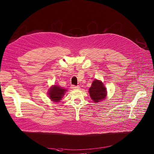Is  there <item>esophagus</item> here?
Returning a JSON list of instances; mask_svg holds the SVG:
<instances>
[{"label": "esophagus", "instance_id": "obj_1", "mask_svg": "<svg viewBox=\"0 0 154 154\" xmlns=\"http://www.w3.org/2000/svg\"><path fill=\"white\" fill-rule=\"evenodd\" d=\"M71 88H72V89H79L80 88V86H76L72 85V86H71Z\"/></svg>", "mask_w": 154, "mask_h": 154}]
</instances>
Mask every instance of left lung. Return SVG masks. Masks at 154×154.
I'll use <instances>...</instances> for the list:
<instances>
[{
	"mask_svg": "<svg viewBox=\"0 0 154 154\" xmlns=\"http://www.w3.org/2000/svg\"><path fill=\"white\" fill-rule=\"evenodd\" d=\"M91 98L94 103L103 101L107 96L106 88L101 80L95 79L89 89Z\"/></svg>",
	"mask_w": 154,
	"mask_h": 154,
	"instance_id": "8db88e82",
	"label": "left lung"
}]
</instances>
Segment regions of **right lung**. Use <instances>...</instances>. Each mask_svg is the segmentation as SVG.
I'll use <instances>...</instances> for the list:
<instances>
[{
    "label": "right lung",
    "mask_w": 154,
    "mask_h": 154,
    "mask_svg": "<svg viewBox=\"0 0 154 154\" xmlns=\"http://www.w3.org/2000/svg\"><path fill=\"white\" fill-rule=\"evenodd\" d=\"M66 92V89L62 88L59 85H54L49 89L48 94L52 102L58 103L61 100Z\"/></svg>",
    "instance_id": "obj_1"
}]
</instances>
